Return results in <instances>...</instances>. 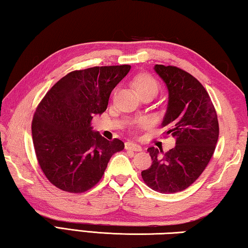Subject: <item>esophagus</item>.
Segmentation results:
<instances>
[{"mask_svg": "<svg viewBox=\"0 0 248 248\" xmlns=\"http://www.w3.org/2000/svg\"><path fill=\"white\" fill-rule=\"evenodd\" d=\"M124 148H125V150L136 151V152H140V151H142L141 146L137 143H133V142H127V143L124 144Z\"/></svg>", "mask_w": 248, "mask_h": 248, "instance_id": "obj_1", "label": "esophagus"}]
</instances>
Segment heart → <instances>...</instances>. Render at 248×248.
<instances>
[{
  "label": "heart",
  "mask_w": 248,
  "mask_h": 248,
  "mask_svg": "<svg viewBox=\"0 0 248 248\" xmlns=\"http://www.w3.org/2000/svg\"><path fill=\"white\" fill-rule=\"evenodd\" d=\"M133 87L139 96L143 94H154L156 96L159 89L158 83L148 74H141L134 78ZM140 124H143V121H141Z\"/></svg>",
  "instance_id": "1"
}]
</instances>
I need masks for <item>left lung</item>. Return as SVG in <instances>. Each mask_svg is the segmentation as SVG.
<instances>
[{"label": "left lung", "instance_id": "8db88e82", "mask_svg": "<svg viewBox=\"0 0 248 248\" xmlns=\"http://www.w3.org/2000/svg\"><path fill=\"white\" fill-rule=\"evenodd\" d=\"M154 71L169 91L162 125L176 140L164 153L151 146L152 165L141 173L144 183L161 194L186 189L207 167L219 138V123L210 96L198 79L171 65L156 64Z\"/></svg>", "mask_w": 248, "mask_h": 248}]
</instances>
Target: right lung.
<instances>
[{"instance_id":"obj_1","label":"right lung","mask_w":248,"mask_h":248,"mask_svg":"<svg viewBox=\"0 0 248 248\" xmlns=\"http://www.w3.org/2000/svg\"><path fill=\"white\" fill-rule=\"evenodd\" d=\"M130 65L94 66L73 71L51 87L33 115L31 134L46 177L64 191L84 192L103 177L109 159L124 149L91 127L107 109L109 96L129 73Z\"/></svg>"}]
</instances>
